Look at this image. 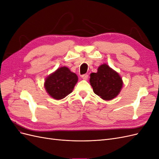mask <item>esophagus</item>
<instances>
[{"mask_svg": "<svg viewBox=\"0 0 159 159\" xmlns=\"http://www.w3.org/2000/svg\"><path fill=\"white\" fill-rule=\"evenodd\" d=\"M88 78H89V75L88 74H84L81 75V78L84 80H87L88 79Z\"/></svg>", "mask_w": 159, "mask_h": 159, "instance_id": "obj_1", "label": "esophagus"}]
</instances>
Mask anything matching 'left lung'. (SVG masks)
Returning a JSON list of instances; mask_svg holds the SVG:
<instances>
[{"label": "left lung", "mask_w": 159, "mask_h": 159, "mask_svg": "<svg viewBox=\"0 0 159 159\" xmlns=\"http://www.w3.org/2000/svg\"><path fill=\"white\" fill-rule=\"evenodd\" d=\"M89 82L94 93L106 101L117 97L123 84L117 72L106 64L101 65L97 73L90 74Z\"/></svg>", "instance_id": "8db88e82"}]
</instances>
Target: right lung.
<instances>
[{
	"instance_id": "obj_1",
	"label": "right lung",
	"mask_w": 159,
	"mask_h": 159,
	"mask_svg": "<svg viewBox=\"0 0 159 159\" xmlns=\"http://www.w3.org/2000/svg\"><path fill=\"white\" fill-rule=\"evenodd\" d=\"M78 78L66 66L60 67L47 77L44 88L52 98L60 100L71 93Z\"/></svg>"
}]
</instances>
